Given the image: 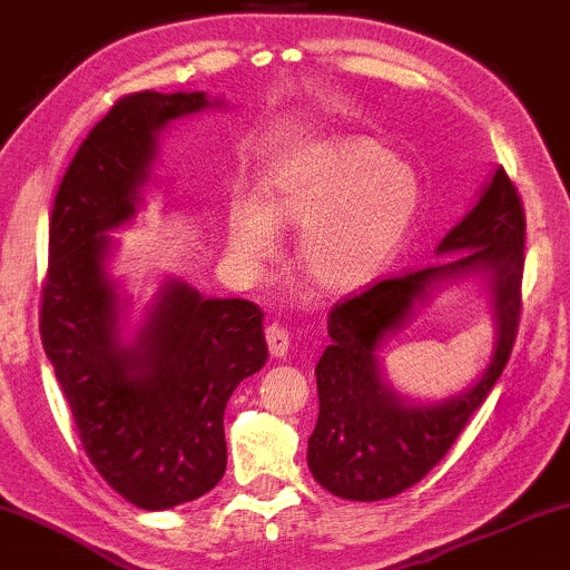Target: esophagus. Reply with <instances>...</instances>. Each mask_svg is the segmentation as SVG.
<instances>
[{
    "label": "esophagus",
    "mask_w": 570,
    "mask_h": 570,
    "mask_svg": "<svg viewBox=\"0 0 570 570\" xmlns=\"http://www.w3.org/2000/svg\"><path fill=\"white\" fill-rule=\"evenodd\" d=\"M265 340H267V351H271L273 358H284L292 347V334L286 332L281 324H271L265 328Z\"/></svg>",
    "instance_id": "obj_1"
}]
</instances>
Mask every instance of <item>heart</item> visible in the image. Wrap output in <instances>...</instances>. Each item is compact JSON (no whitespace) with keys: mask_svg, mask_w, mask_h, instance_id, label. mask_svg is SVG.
I'll return each mask as SVG.
<instances>
[{"mask_svg":"<svg viewBox=\"0 0 570 570\" xmlns=\"http://www.w3.org/2000/svg\"><path fill=\"white\" fill-rule=\"evenodd\" d=\"M409 164L374 137H337L289 150L265 169L255 198L228 209V244L246 263L278 252L276 228H303L299 267L324 292H351L393 263L422 215Z\"/></svg>","mask_w":570,"mask_h":570,"instance_id":"obj_1","label":"heart"}]
</instances>
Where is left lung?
I'll return each mask as SVG.
<instances>
[{
  "instance_id": "8db88e82",
  "label": "left lung",
  "mask_w": 570,
  "mask_h": 570,
  "mask_svg": "<svg viewBox=\"0 0 570 570\" xmlns=\"http://www.w3.org/2000/svg\"><path fill=\"white\" fill-rule=\"evenodd\" d=\"M525 215L515 185L497 167L468 215L435 246L445 257L420 271L376 281L332 311L315 366L318 422L307 438V468L328 493L380 502L420 483L445 456L497 380L520 321ZM475 279L490 294L494 351L484 372L441 402H414L384 380L379 351L438 291Z\"/></svg>"
}]
</instances>
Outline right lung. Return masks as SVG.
I'll return each instance as SVG.
<instances>
[{
	"instance_id": "add662e5",
	"label": "right lung",
	"mask_w": 570,
	"mask_h": 570,
	"mask_svg": "<svg viewBox=\"0 0 570 570\" xmlns=\"http://www.w3.org/2000/svg\"><path fill=\"white\" fill-rule=\"evenodd\" d=\"M207 92H135L81 142L55 196L42 345L89 462L140 510H173L225 475L223 414L267 361L263 311L164 278L127 337L129 299L111 276L114 230L142 207L159 137L223 108Z\"/></svg>"
}]
</instances>
